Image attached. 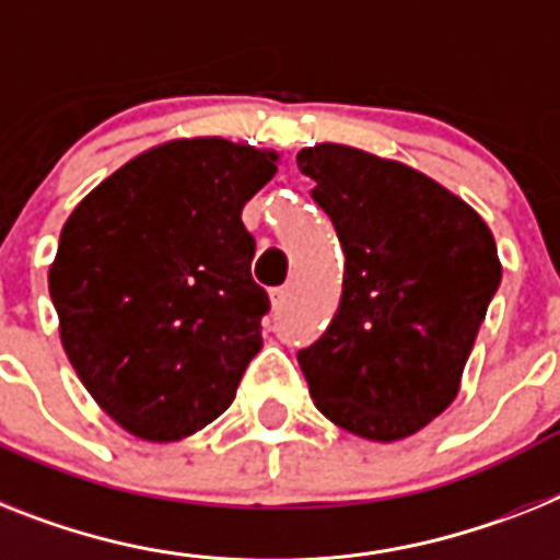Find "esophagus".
<instances>
[{"label": "esophagus", "instance_id": "esophagus-1", "mask_svg": "<svg viewBox=\"0 0 560 560\" xmlns=\"http://www.w3.org/2000/svg\"><path fill=\"white\" fill-rule=\"evenodd\" d=\"M290 295H293V284H284V288L270 290V302H272V307H276V310L284 307V304H288Z\"/></svg>", "mask_w": 560, "mask_h": 560}]
</instances>
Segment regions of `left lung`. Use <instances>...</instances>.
<instances>
[{"instance_id":"obj_1","label":"left lung","mask_w":560,"mask_h":560,"mask_svg":"<svg viewBox=\"0 0 560 560\" xmlns=\"http://www.w3.org/2000/svg\"><path fill=\"white\" fill-rule=\"evenodd\" d=\"M295 162L345 250L336 316L299 350L310 396L361 439H407L458 396L501 284L495 238L467 201L401 162L330 142Z\"/></svg>"}]
</instances>
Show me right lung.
<instances>
[{
	"mask_svg": "<svg viewBox=\"0 0 560 560\" xmlns=\"http://www.w3.org/2000/svg\"><path fill=\"white\" fill-rule=\"evenodd\" d=\"M276 153L219 136L144 150L65 222L48 288L70 364L96 404L144 441L222 416L261 350L265 288L244 205Z\"/></svg>",
	"mask_w": 560,
	"mask_h": 560,
	"instance_id": "1",
	"label": "right lung"
}]
</instances>
